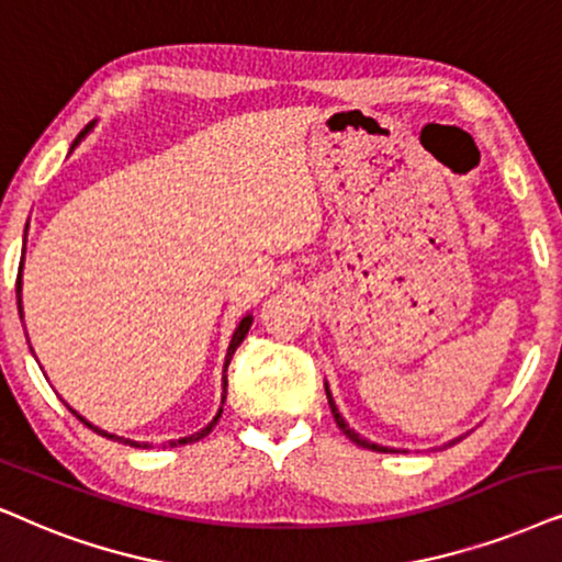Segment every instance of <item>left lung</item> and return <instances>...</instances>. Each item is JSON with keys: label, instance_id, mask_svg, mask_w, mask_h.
<instances>
[{"label": "left lung", "instance_id": "left-lung-1", "mask_svg": "<svg viewBox=\"0 0 562 562\" xmlns=\"http://www.w3.org/2000/svg\"><path fill=\"white\" fill-rule=\"evenodd\" d=\"M325 392H327V403H330V411H333V418H335V424H338V428L340 431H344L348 439H351L353 443H359V447H363V449H371V451H395V449H387V447H379V443H374V441H369V439H363V436H359L353 431L351 426L346 424L344 420V415L338 413V407H335V400H333V395H330V390H327V384H325ZM459 439H454V441H449L447 447H451V443H457Z\"/></svg>", "mask_w": 562, "mask_h": 562}]
</instances>
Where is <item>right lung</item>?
Returning a JSON list of instances; mask_svg holds the SVG:
<instances>
[{
    "label": "right lung",
    "mask_w": 562,
    "mask_h": 562,
    "mask_svg": "<svg viewBox=\"0 0 562 562\" xmlns=\"http://www.w3.org/2000/svg\"><path fill=\"white\" fill-rule=\"evenodd\" d=\"M92 126H94V121L92 123H87V126L79 131V136L75 138V144H71V149L77 147L79 142H82V138L90 134L92 131ZM69 149V151H71ZM27 232V229H25ZM25 252V250H23ZM23 268V266H20ZM20 289H23V281H20V276H18V310H20V319H23V299H20ZM250 325H252V315H245L243 319H239V325H237V330H235V335H232V340H229V348H227V359H224V397H227V367H229V361H232V356H235V351H237V346L243 344L245 340V335H247V330H250ZM224 397H222V405H224ZM77 415L79 420H82L85 426H90L92 431H98L100 436H108V439H113V441H121V443H128V447H136V449H149L151 443L149 441H131V439H123V436H115V434H108V431H103V428H98V426H92L90 420H85L82 415H79L77 411H71ZM222 418V407H218V413L214 415V420H211V424L206 426V428H201L199 434H193V436H183V439H178V441H170V447H180V443H191V441H199V439H203V436L206 434H211V428L216 426V420Z\"/></svg>",
    "instance_id": "obj_1"
}]
</instances>
